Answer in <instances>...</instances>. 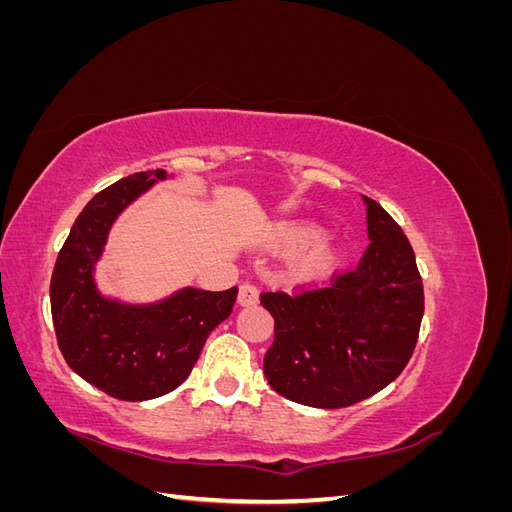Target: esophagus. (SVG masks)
Instances as JSON below:
<instances>
[{"mask_svg":"<svg viewBox=\"0 0 512 512\" xmlns=\"http://www.w3.org/2000/svg\"><path fill=\"white\" fill-rule=\"evenodd\" d=\"M258 303V288L250 282H245L239 286V305L243 307H250Z\"/></svg>","mask_w":512,"mask_h":512,"instance_id":"obj_1","label":"esophagus"}]
</instances>
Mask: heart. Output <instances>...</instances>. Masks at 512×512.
<instances>
[{"label":"heart","mask_w":512,"mask_h":512,"mask_svg":"<svg viewBox=\"0 0 512 512\" xmlns=\"http://www.w3.org/2000/svg\"><path fill=\"white\" fill-rule=\"evenodd\" d=\"M320 237V230L309 228V226H290L282 232V241L288 247H303L307 243H312ZM335 262V254L329 250L327 245L316 247V250L307 252V256H303L297 265L299 275L303 277H312L322 273L324 269H329Z\"/></svg>","instance_id":"1"}]
</instances>
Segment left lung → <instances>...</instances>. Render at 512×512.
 Segmentation results:
<instances>
[{
    "instance_id": "left-lung-1",
    "label": "left lung",
    "mask_w": 512,
    "mask_h": 512,
    "mask_svg": "<svg viewBox=\"0 0 512 512\" xmlns=\"http://www.w3.org/2000/svg\"><path fill=\"white\" fill-rule=\"evenodd\" d=\"M369 245L327 286L262 292L275 320L265 376L312 408H346L391 384L414 352L425 294L414 250L380 203L365 198Z\"/></svg>"
}]
</instances>
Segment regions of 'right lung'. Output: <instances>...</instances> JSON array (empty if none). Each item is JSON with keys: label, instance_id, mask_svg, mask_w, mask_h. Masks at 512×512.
<instances>
[{"label": "right lung", "instance_id": "1", "mask_svg": "<svg viewBox=\"0 0 512 512\" xmlns=\"http://www.w3.org/2000/svg\"><path fill=\"white\" fill-rule=\"evenodd\" d=\"M162 168L108 185L89 200L59 250L51 277V314L66 363L89 384L123 401L166 395L190 376L209 333L226 320L239 288H185L151 307L102 299L91 269L119 211L143 194Z\"/></svg>", "mask_w": 512, "mask_h": 512}]
</instances>
